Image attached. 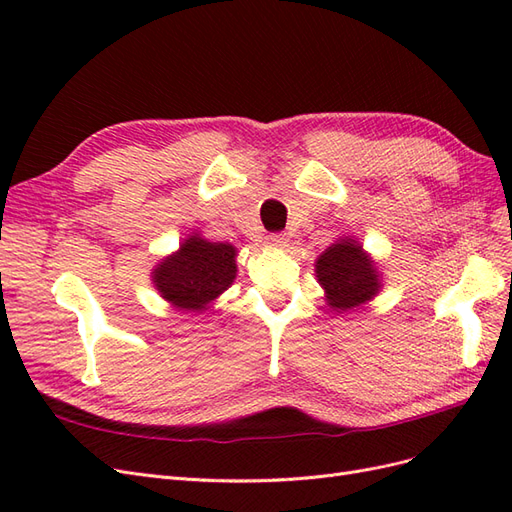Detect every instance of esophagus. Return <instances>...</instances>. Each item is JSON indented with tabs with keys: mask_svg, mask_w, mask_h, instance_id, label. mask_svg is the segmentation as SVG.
Wrapping results in <instances>:
<instances>
[{
	"mask_svg": "<svg viewBox=\"0 0 512 512\" xmlns=\"http://www.w3.org/2000/svg\"><path fill=\"white\" fill-rule=\"evenodd\" d=\"M267 247H271V250H284V247H288V239L280 235V232H275V235L267 237Z\"/></svg>",
	"mask_w": 512,
	"mask_h": 512,
	"instance_id": "1",
	"label": "esophagus"
}]
</instances>
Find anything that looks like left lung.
I'll use <instances>...</instances> for the list:
<instances>
[{"instance_id":"1","label":"left lung","mask_w":512,"mask_h":512,"mask_svg":"<svg viewBox=\"0 0 512 512\" xmlns=\"http://www.w3.org/2000/svg\"><path fill=\"white\" fill-rule=\"evenodd\" d=\"M316 277L324 301L337 314L365 305L382 290V273L354 237H339L316 258Z\"/></svg>"}]
</instances>
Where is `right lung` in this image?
<instances>
[{
    "label": "right lung",
    "mask_w": 512,
    "mask_h": 512,
    "mask_svg": "<svg viewBox=\"0 0 512 512\" xmlns=\"http://www.w3.org/2000/svg\"><path fill=\"white\" fill-rule=\"evenodd\" d=\"M237 277V247L213 243L200 232L183 239L179 250L151 269V284L179 312L203 314Z\"/></svg>",
    "instance_id": "obj_1"
}]
</instances>
